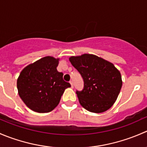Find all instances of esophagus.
<instances>
[{"label": "esophagus", "instance_id": "obj_1", "mask_svg": "<svg viewBox=\"0 0 147 147\" xmlns=\"http://www.w3.org/2000/svg\"><path fill=\"white\" fill-rule=\"evenodd\" d=\"M69 83H70V84H71V87H72V88H73V87H74V84H73V82H72V81L71 80L70 82H69Z\"/></svg>", "mask_w": 147, "mask_h": 147}]
</instances>
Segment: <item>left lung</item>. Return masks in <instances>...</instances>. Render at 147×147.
Returning a JSON list of instances; mask_svg holds the SVG:
<instances>
[{"label": "left lung", "instance_id": "8db88e82", "mask_svg": "<svg viewBox=\"0 0 147 147\" xmlns=\"http://www.w3.org/2000/svg\"><path fill=\"white\" fill-rule=\"evenodd\" d=\"M69 60L84 81L82 90L76 91L80 105L94 113L109 109L116 101L122 85L119 71L112 63L94 55L73 56Z\"/></svg>", "mask_w": 147, "mask_h": 147}]
</instances>
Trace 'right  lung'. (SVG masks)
<instances>
[{
	"label": "right lung",
	"mask_w": 147,
	"mask_h": 147,
	"mask_svg": "<svg viewBox=\"0 0 147 147\" xmlns=\"http://www.w3.org/2000/svg\"><path fill=\"white\" fill-rule=\"evenodd\" d=\"M59 59L47 56L28 65L17 80L18 94L28 107L40 113L51 112L60 102L65 90L71 87L57 70Z\"/></svg>",
	"instance_id": "right-lung-1"
}]
</instances>
